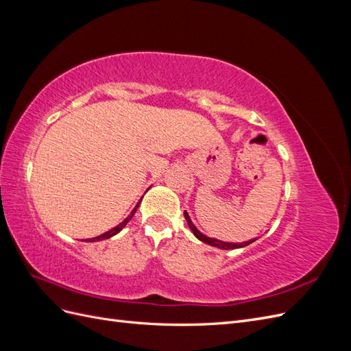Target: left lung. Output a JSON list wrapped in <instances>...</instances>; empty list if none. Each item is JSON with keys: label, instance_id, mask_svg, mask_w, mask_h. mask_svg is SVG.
<instances>
[{"label": "left lung", "instance_id": "obj_1", "mask_svg": "<svg viewBox=\"0 0 351 351\" xmlns=\"http://www.w3.org/2000/svg\"><path fill=\"white\" fill-rule=\"evenodd\" d=\"M184 217H186V221L187 224L190 227V230H192V232L195 234V237L200 241H204L206 244H209V246H214V247H218V249H224V250H230V249H240V247H246L249 246L250 243L256 241L258 239H252L249 241H243V243H230V241H222V240H218V239H214V237H208L206 234H204V232H200L196 226L192 222V219H190L187 210H184Z\"/></svg>", "mask_w": 351, "mask_h": 351}]
</instances>
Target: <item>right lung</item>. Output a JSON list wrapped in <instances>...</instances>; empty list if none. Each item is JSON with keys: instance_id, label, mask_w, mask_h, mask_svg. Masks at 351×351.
<instances>
[{"instance_id": "add662e5", "label": "right lung", "mask_w": 351, "mask_h": 351, "mask_svg": "<svg viewBox=\"0 0 351 351\" xmlns=\"http://www.w3.org/2000/svg\"><path fill=\"white\" fill-rule=\"evenodd\" d=\"M142 199V197H141ZM141 202L142 200H139V202H137V204H136V206H134V209L130 212V215L129 217H127L123 222H120V224L119 226H115L114 228H111V230H108V231H105L104 232V234H101V236H98V237H93V239H89V240H84V241H88V243H90V241H101V240H105V239H111L112 236H115V234H119V232L127 226V222H129L132 218H133V215H134V212L137 210V208H139V205H141Z\"/></svg>"}]
</instances>
